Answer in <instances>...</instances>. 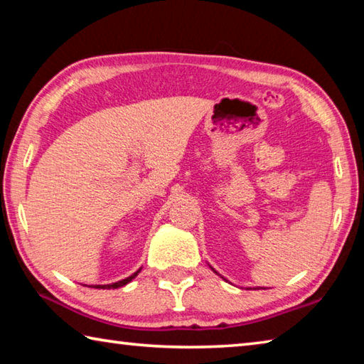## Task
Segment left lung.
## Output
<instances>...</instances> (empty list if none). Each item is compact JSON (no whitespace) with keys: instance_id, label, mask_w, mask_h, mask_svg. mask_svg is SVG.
<instances>
[{"instance_id":"left-lung-1","label":"left lung","mask_w":364,"mask_h":364,"mask_svg":"<svg viewBox=\"0 0 364 364\" xmlns=\"http://www.w3.org/2000/svg\"><path fill=\"white\" fill-rule=\"evenodd\" d=\"M213 270H214V269H213ZM214 272H215V270H214ZM215 273H218V272H215Z\"/></svg>"}]
</instances>
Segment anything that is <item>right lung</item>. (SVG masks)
I'll return each instance as SVG.
<instances>
[{"instance_id":"1","label":"right lung","mask_w":364,"mask_h":364,"mask_svg":"<svg viewBox=\"0 0 364 364\" xmlns=\"http://www.w3.org/2000/svg\"><path fill=\"white\" fill-rule=\"evenodd\" d=\"M139 272H140V269H139L136 273H132L131 277H127V278H124V279H121V282L112 283V284H94V286H91V288H95V289H117V288H121V286H124V284H127L129 282H132V279L137 277V273H139Z\"/></svg>"}]
</instances>
